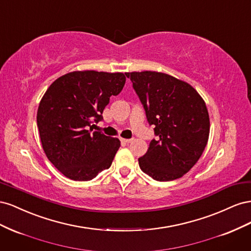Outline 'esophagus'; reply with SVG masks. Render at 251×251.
Instances as JSON below:
<instances>
[{
	"instance_id": "34e87169",
	"label": "esophagus",
	"mask_w": 251,
	"mask_h": 251,
	"mask_svg": "<svg viewBox=\"0 0 251 251\" xmlns=\"http://www.w3.org/2000/svg\"><path fill=\"white\" fill-rule=\"evenodd\" d=\"M120 141L123 142V143H126V144H127V143L132 142V139H124V138H121V139H120Z\"/></svg>"
}]
</instances>
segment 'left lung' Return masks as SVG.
<instances>
[{
	"instance_id": "left-lung-1",
	"label": "left lung",
	"mask_w": 251,
	"mask_h": 251,
	"mask_svg": "<svg viewBox=\"0 0 251 251\" xmlns=\"http://www.w3.org/2000/svg\"><path fill=\"white\" fill-rule=\"evenodd\" d=\"M126 75L157 136L138 159L141 171L157 181L181 178L199 160L207 144L206 104L191 85L172 75L155 71Z\"/></svg>"
}]
</instances>
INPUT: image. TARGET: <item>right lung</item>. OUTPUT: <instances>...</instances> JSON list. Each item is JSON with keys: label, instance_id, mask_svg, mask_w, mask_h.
<instances>
[{"label": "right lung", "instance_id": "add662e5", "mask_svg": "<svg viewBox=\"0 0 251 251\" xmlns=\"http://www.w3.org/2000/svg\"><path fill=\"white\" fill-rule=\"evenodd\" d=\"M125 83L124 73L74 71L53 81L44 94L36 116L42 146L67 178L89 181L111 166L120 141L93 132L92 124L103 119L110 97Z\"/></svg>", "mask_w": 251, "mask_h": 251}]
</instances>
